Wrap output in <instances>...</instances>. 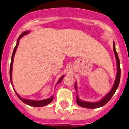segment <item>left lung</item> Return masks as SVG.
<instances>
[{"mask_svg": "<svg viewBox=\"0 0 129 129\" xmlns=\"http://www.w3.org/2000/svg\"><path fill=\"white\" fill-rule=\"evenodd\" d=\"M113 49H114V52L115 54V59H116V62H117V74L116 77H115V81H114V84L113 85V87H112V89L109 91V92H108L106 95L101 99V100L99 101L98 102H95V103H92V102H87V101H84L81 100L78 97V94L76 95V103L78 104V106H81V107H86V108H89V109H94V108H98V107H101L102 106H104L105 104H107L109 101L110 99H111L113 95L115 94V91H116L117 89L118 88L119 85V83H120V61H119V56H118L116 50H115V45L114 42H113ZM74 88H75L76 91H77V86L76 83H75L74 84Z\"/></svg>", "mask_w": 129, "mask_h": 129, "instance_id": "8db88e82", "label": "left lung"}]
</instances>
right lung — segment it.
I'll return each mask as SVG.
<instances>
[{
    "instance_id": "add662e5",
    "label": "right lung",
    "mask_w": 129,
    "mask_h": 129,
    "mask_svg": "<svg viewBox=\"0 0 129 129\" xmlns=\"http://www.w3.org/2000/svg\"><path fill=\"white\" fill-rule=\"evenodd\" d=\"M30 32L29 31H25L24 32L22 33L18 37V40L17 41V44H16V46L14 48V51H13V53H12V58H11V63H10V82L12 83V65H13V60H14V56H15V52H16V50H17V47H18V45L19 44V40L22 37H23L24 35H26L28 34V33ZM64 76H63L60 78V79H59V81H58V83H56L57 85L58 84H59L61 81H62L63 78H64ZM16 94L18 96V98L22 101V102L25 103V104L29 105V106H34V107H42V106H45L48 105V104H50V103L52 102V101L53 100V96L51 97V98H48V99H43V100H41V101H35V100H30V99H24V98H22V97L20 96L16 92V91H15Z\"/></svg>"
}]
</instances>
